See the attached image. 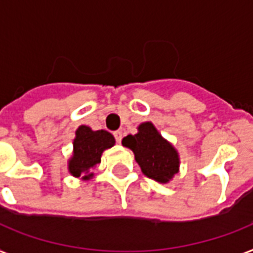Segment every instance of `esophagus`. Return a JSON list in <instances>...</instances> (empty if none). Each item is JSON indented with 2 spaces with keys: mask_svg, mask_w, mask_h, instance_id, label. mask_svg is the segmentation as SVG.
Here are the masks:
<instances>
[{
  "mask_svg": "<svg viewBox=\"0 0 253 253\" xmlns=\"http://www.w3.org/2000/svg\"><path fill=\"white\" fill-rule=\"evenodd\" d=\"M114 138H115V142L117 143H121V140H122V136H123V134H122V131H115L114 134Z\"/></svg>",
  "mask_w": 253,
  "mask_h": 253,
  "instance_id": "obj_1",
  "label": "esophagus"
}]
</instances>
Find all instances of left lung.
Returning <instances> with one entry per match:
<instances>
[{
	"label": "left lung",
	"instance_id": "1",
	"mask_svg": "<svg viewBox=\"0 0 253 253\" xmlns=\"http://www.w3.org/2000/svg\"><path fill=\"white\" fill-rule=\"evenodd\" d=\"M138 130V134L123 138L122 144L132 150L135 160L147 177L158 182H168L178 170L176 150L162 138L152 123H142Z\"/></svg>",
	"mask_w": 253,
	"mask_h": 253
}]
</instances>
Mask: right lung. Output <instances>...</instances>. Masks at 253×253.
Here are the masks:
<instances>
[{"label": "right lung", "mask_w": 253, "mask_h": 253, "mask_svg": "<svg viewBox=\"0 0 253 253\" xmlns=\"http://www.w3.org/2000/svg\"><path fill=\"white\" fill-rule=\"evenodd\" d=\"M114 138L105 130L93 131L86 126H80L76 131V139L73 142V156L69 160V172L73 176L89 180L93 173L89 169L101 162V155L106 148L114 146Z\"/></svg>", "instance_id": "right-lung-1"}]
</instances>
